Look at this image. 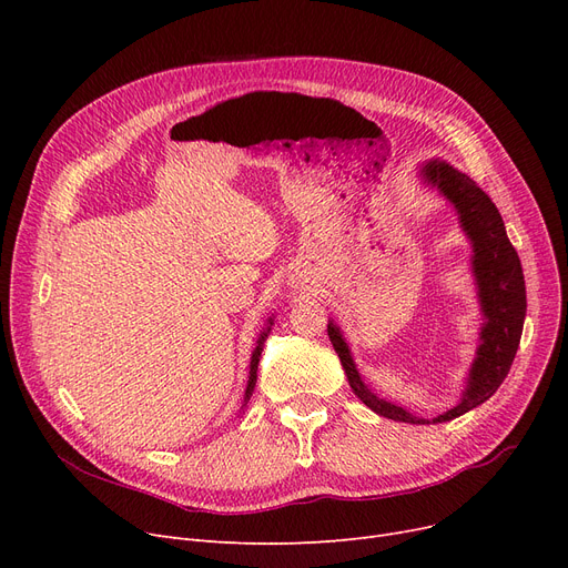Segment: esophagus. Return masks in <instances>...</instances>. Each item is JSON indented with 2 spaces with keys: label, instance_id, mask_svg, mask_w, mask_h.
<instances>
[{
  "label": "esophagus",
  "instance_id": "1",
  "mask_svg": "<svg viewBox=\"0 0 568 568\" xmlns=\"http://www.w3.org/2000/svg\"><path fill=\"white\" fill-rule=\"evenodd\" d=\"M290 283H292V285H304L306 278H304V274H294V276L290 278Z\"/></svg>",
  "mask_w": 568,
  "mask_h": 568
}]
</instances>
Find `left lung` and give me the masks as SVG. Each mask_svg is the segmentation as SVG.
Returning <instances> with one entry per match:
<instances>
[{"mask_svg": "<svg viewBox=\"0 0 568 568\" xmlns=\"http://www.w3.org/2000/svg\"><path fill=\"white\" fill-rule=\"evenodd\" d=\"M419 174L426 186L435 189L456 209L460 230L471 246L469 266L484 322L460 400L452 409L435 416V419H424V416H414L396 403L377 398L362 379L359 371H356L349 345L334 320L326 324V334H329L356 398L375 414L386 416V419L426 426L452 422L456 416L486 403L499 389L504 377L509 375L520 345L527 296L520 257L511 246L509 236H506V227L495 202L465 172L446 161L430 159L419 168Z\"/></svg>", "mask_w": 568, "mask_h": 568, "instance_id": "1", "label": "left lung"}]
</instances>
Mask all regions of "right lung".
<instances>
[{"mask_svg":"<svg viewBox=\"0 0 568 568\" xmlns=\"http://www.w3.org/2000/svg\"><path fill=\"white\" fill-rule=\"evenodd\" d=\"M272 324H274V317H268L266 324H264V329L260 332L257 345H255V349H253V354H251V371H248V382H246V392H244V405H242V409L248 405V400H251V396H253L255 382H257V364H260V356H262V349H264V341H266L268 332H272Z\"/></svg>","mask_w":568,"mask_h":568,"instance_id":"obj_1","label":"right lung"}]
</instances>
